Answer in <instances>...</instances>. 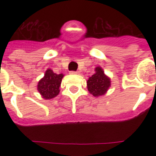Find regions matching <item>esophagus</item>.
<instances>
[{
	"label": "esophagus",
	"instance_id": "34e87169",
	"mask_svg": "<svg viewBox=\"0 0 156 156\" xmlns=\"http://www.w3.org/2000/svg\"><path fill=\"white\" fill-rule=\"evenodd\" d=\"M71 74H79L80 72L79 71H70Z\"/></svg>",
	"mask_w": 156,
	"mask_h": 156
}]
</instances>
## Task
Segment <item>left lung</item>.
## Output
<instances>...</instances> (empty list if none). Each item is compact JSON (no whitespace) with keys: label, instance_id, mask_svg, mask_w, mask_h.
<instances>
[{"label":"left lung","instance_id":"1","mask_svg":"<svg viewBox=\"0 0 156 156\" xmlns=\"http://www.w3.org/2000/svg\"><path fill=\"white\" fill-rule=\"evenodd\" d=\"M95 73L89 78L87 83V89L93 96L99 97L104 95L111 86V80L108 76L105 75L103 69L98 66L95 69Z\"/></svg>","mask_w":156,"mask_h":156}]
</instances>
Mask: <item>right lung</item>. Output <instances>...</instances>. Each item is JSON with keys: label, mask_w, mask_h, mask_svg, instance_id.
Returning a JSON list of instances; mask_svg holds the SVG:
<instances>
[{"label": "right lung", "mask_w": 156, "mask_h": 156, "mask_svg": "<svg viewBox=\"0 0 156 156\" xmlns=\"http://www.w3.org/2000/svg\"><path fill=\"white\" fill-rule=\"evenodd\" d=\"M63 77V73L57 74L51 69H48L44 78L39 81L37 85V90L42 98L45 100H51L58 95Z\"/></svg>", "instance_id": "obj_1"}]
</instances>
